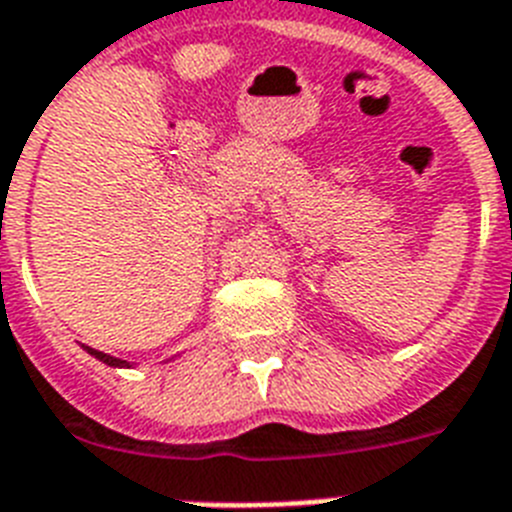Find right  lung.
Segmentation results:
<instances>
[{
  "mask_svg": "<svg viewBox=\"0 0 512 512\" xmlns=\"http://www.w3.org/2000/svg\"><path fill=\"white\" fill-rule=\"evenodd\" d=\"M87 352H90V355L95 357V360H100V362H106V365H111V368H129V362L126 360H119V357H111V355H106V352H98V349H93V347H85Z\"/></svg>",
  "mask_w": 512,
  "mask_h": 512,
  "instance_id": "obj_1",
  "label": "right lung"
}]
</instances>
